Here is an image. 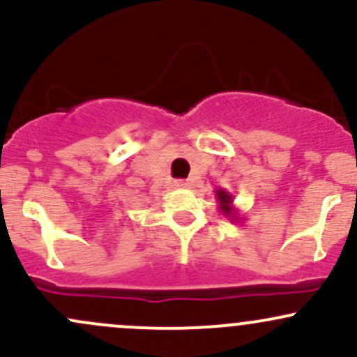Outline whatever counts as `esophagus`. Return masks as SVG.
<instances>
[{
	"mask_svg": "<svg viewBox=\"0 0 357 357\" xmlns=\"http://www.w3.org/2000/svg\"><path fill=\"white\" fill-rule=\"evenodd\" d=\"M174 185L178 188H190V181H188V179H178Z\"/></svg>",
	"mask_w": 357,
	"mask_h": 357,
	"instance_id": "esophagus-1",
	"label": "esophagus"
}]
</instances>
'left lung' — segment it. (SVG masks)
<instances>
[{"label":"left lung","instance_id":"left-lung-1","mask_svg":"<svg viewBox=\"0 0 357 357\" xmlns=\"http://www.w3.org/2000/svg\"><path fill=\"white\" fill-rule=\"evenodd\" d=\"M215 198H217L218 210L222 211L223 217H227L229 220H232V222L242 220V218L237 215L238 211L236 208V205H234V195L230 193V191L220 190V188H218V190L215 191Z\"/></svg>","mask_w":357,"mask_h":357}]
</instances>
